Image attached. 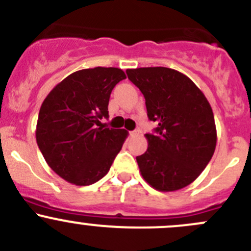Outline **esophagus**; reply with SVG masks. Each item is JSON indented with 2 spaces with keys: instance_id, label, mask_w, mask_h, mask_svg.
<instances>
[{
  "instance_id": "1",
  "label": "esophagus",
  "mask_w": 251,
  "mask_h": 251,
  "mask_svg": "<svg viewBox=\"0 0 251 251\" xmlns=\"http://www.w3.org/2000/svg\"><path fill=\"white\" fill-rule=\"evenodd\" d=\"M137 135H140V130L130 131V136H137Z\"/></svg>"
}]
</instances>
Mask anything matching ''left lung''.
I'll use <instances>...</instances> for the list:
<instances>
[{"label":"left lung","instance_id":"obj_1","mask_svg":"<svg viewBox=\"0 0 251 251\" xmlns=\"http://www.w3.org/2000/svg\"><path fill=\"white\" fill-rule=\"evenodd\" d=\"M146 98L147 115L155 133H147L148 148L136 156L147 183L160 192L191 184L206 168L216 148L214 113L204 93L188 76L164 67L126 70Z\"/></svg>","mask_w":251,"mask_h":251}]
</instances>
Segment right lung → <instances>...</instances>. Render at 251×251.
<instances>
[{"label":"right lung","instance_id":"right-lung-1","mask_svg":"<svg viewBox=\"0 0 251 251\" xmlns=\"http://www.w3.org/2000/svg\"><path fill=\"white\" fill-rule=\"evenodd\" d=\"M126 78L118 68L97 67L73 73L45 98L36 125V142L58 176L88 186L109 171L127 137L123 128H103L110 93Z\"/></svg>","mask_w":251,"mask_h":251}]
</instances>
